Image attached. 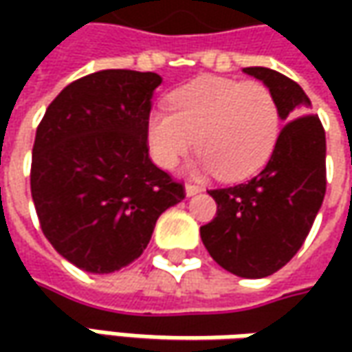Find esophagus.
Wrapping results in <instances>:
<instances>
[{"label":"esophagus","instance_id":"34e87169","mask_svg":"<svg viewBox=\"0 0 352 352\" xmlns=\"http://www.w3.org/2000/svg\"><path fill=\"white\" fill-rule=\"evenodd\" d=\"M201 192V186H197V184H186V196H196Z\"/></svg>","mask_w":352,"mask_h":352}]
</instances>
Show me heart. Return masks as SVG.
Masks as SVG:
<instances>
[{"mask_svg":"<svg viewBox=\"0 0 352 352\" xmlns=\"http://www.w3.org/2000/svg\"><path fill=\"white\" fill-rule=\"evenodd\" d=\"M168 107L146 123L148 151L162 168H174L196 144L197 168L241 180L263 168L276 146L280 109L263 82L201 76L174 89Z\"/></svg>","mask_w":352,"mask_h":352,"instance_id":"b5f03b06","label":"heart"}]
</instances>
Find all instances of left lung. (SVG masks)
Returning a JSON list of instances; mask_svg holds the SVG:
<instances>
[{
	"label": "left lung",
	"instance_id": "left-lung-1",
	"mask_svg": "<svg viewBox=\"0 0 352 352\" xmlns=\"http://www.w3.org/2000/svg\"><path fill=\"white\" fill-rule=\"evenodd\" d=\"M274 94L280 119L270 160L249 182L210 190L217 213L199 229L211 258L241 278L274 274L304 245L325 197V131L305 113L309 98L288 76L250 66Z\"/></svg>",
	"mask_w": 352,
	"mask_h": 352
}]
</instances>
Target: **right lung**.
Returning a JSON list of instances; mask_svg holds the SVG:
<instances>
[{"mask_svg":"<svg viewBox=\"0 0 352 352\" xmlns=\"http://www.w3.org/2000/svg\"><path fill=\"white\" fill-rule=\"evenodd\" d=\"M155 72L102 70L68 84L36 127L31 196L66 261L109 274L139 258L182 182L153 164L146 123Z\"/></svg>","mask_w":352,"mask_h":352,"instance_id":"right-lung-1","label":"right lung"}]
</instances>
